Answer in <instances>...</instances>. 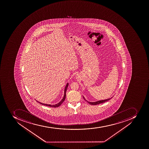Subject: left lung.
<instances>
[{
    "mask_svg": "<svg viewBox=\"0 0 149 149\" xmlns=\"http://www.w3.org/2000/svg\"><path fill=\"white\" fill-rule=\"evenodd\" d=\"M84 99L89 104H91V105H97V104H102V103H104L105 102L108 101V100H110V99L111 98H112V97H111V98H109V99H105V100H100V101H98L95 102H88L86 100L85 98H84V97H83Z\"/></svg>",
    "mask_w": 149,
    "mask_h": 149,
    "instance_id": "8db88e82",
    "label": "left lung"
}]
</instances>
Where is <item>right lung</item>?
I'll list each match as a JSON object with an SVG mask.
<instances>
[{
  "instance_id": "obj_1",
  "label": "right lung",
  "mask_w": 149,
  "mask_h": 149,
  "mask_svg": "<svg viewBox=\"0 0 149 149\" xmlns=\"http://www.w3.org/2000/svg\"><path fill=\"white\" fill-rule=\"evenodd\" d=\"M68 86V83L67 84H66V86L65 88V93H64V96H63V99L61 100V101L59 103H58V104H54V105H51V104H43V103H40V102H39L38 101H37L38 103H39V104H41L42 105H45V106H49V107H59L60 105H61V104H62L63 102L64 101H65V98L66 97V90H67V87Z\"/></svg>"
}]
</instances>
